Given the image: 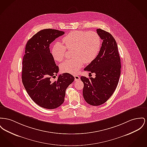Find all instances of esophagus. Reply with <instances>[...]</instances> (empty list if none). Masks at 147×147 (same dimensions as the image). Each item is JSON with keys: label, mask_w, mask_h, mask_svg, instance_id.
<instances>
[{"label": "esophagus", "mask_w": 147, "mask_h": 147, "mask_svg": "<svg viewBox=\"0 0 147 147\" xmlns=\"http://www.w3.org/2000/svg\"><path fill=\"white\" fill-rule=\"evenodd\" d=\"M74 78H75V81H78L80 80V77L79 76H75Z\"/></svg>", "instance_id": "34e87169"}]
</instances>
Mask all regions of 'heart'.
Here are the masks:
<instances>
[{"mask_svg": "<svg viewBox=\"0 0 147 147\" xmlns=\"http://www.w3.org/2000/svg\"><path fill=\"white\" fill-rule=\"evenodd\" d=\"M63 43L57 42L52 47L51 55L54 61H61L65 55L66 49H73L72 59L64 61L60 65L63 73H78L84 63H90L98 55L101 47V38L96 32L74 30L62 39Z\"/></svg>", "mask_w": 147, "mask_h": 147, "instance_id": "heart-1", "label": "heart"}]
</instances>
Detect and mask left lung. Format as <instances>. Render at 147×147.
<instances>
[{
	"mask_svg": "<svg viewBox=\"0 0 147 147\" xmlns=\"http://www.w3.org/2000/svg\"><path fill=\"white\" fill-rule=\"evenodd\" d=\"M103 42L95 59L84 70L95 73V78L82 76L83 97L87 103L98 106L106 102L114 92L121 75V59L115 40L112 34L97 29Z\"/></svg>",
	"mask_w": 147,
	"mask_h": 147,
	"instance_id": "8db88e82",
	"label": "left lung"
}]
</instances>
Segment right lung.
I'll return each instance as SVG.
<instances>
[{"instance_id": "right-lung-1", "label": "right lung", "mask_w": 147, "mask_h": 147, "mask_svg": "<svg viewBox=\"0 0 147 147\" xmlns=\"http://www.w3.org/2000/svg\"><path fill=\"white\" fill-rule=\"evenodd\" d=\"M64 34L63 31L45 29L38 32L28 42L22 63V79L28 95L39 106L53 109L64 101L65 90L73 82L74 77L69 73L55 77L59 68L50 52L49 45Z\"/></svg>"}]
</instances>
